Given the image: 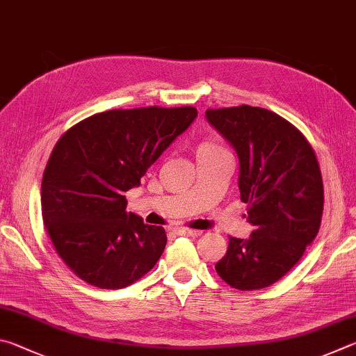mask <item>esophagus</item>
<instances>
[{"mask_svg":"<svg viewBox=\"0 0 356 356\" xmlns=\"http://www.w3.org/2000/svg\"><path fill=\"white\" fill-rule=\"evenodd\" d=\"M175 233L179 234V236H189V238H197L200 232H197V229H191V228H177L175 229Z\"/></svg>","mask_w":356,"mask_h":356,"instance_id":"obj_1","label":"esophagus"}]
</instances>
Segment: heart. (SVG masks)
<instances>
[{
  "mask_svg": "<svg viewBox=\"0 0 356 356\" xmlns=\"http://www.w3.org/2000/svg\"><path fill=\"white\" fill-rule=\"evenodd\" d=\"M223 149L220 145H217L213 140H202L197 145V158H202V156H213V154H219L223 153Z\"/></svg>",
  "mask_w": 356,
  "mask_h": 356,
  "instance_id": "heart-1",
  "label": "heart"
}]
</instances>
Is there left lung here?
Returning <instances> with one entry per match:
<instances>
[{"label": "left lung", "instance_id": "obj_1", "mask_svg": "<svg viewBox=\"0 0 356 356\" xmlns=\"http://www.w3.org/2000/svg\"><path fill=\"white\" fill-rule=\"evenodd\" d=\"M207 118L239 156L241 200L254 227L248 239L229 236L216 270L234 289L267 288L298 263L319 233V162L307 137L269 109L248 104L208 109Z\"/></svg>", "mask_w": 356, "mask_h": 356}]
</instances>
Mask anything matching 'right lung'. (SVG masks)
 <instances>
[{
	"label": "right lung",
	"instance_id": "1",
	"mask_svg": "<svg viewBox=\"0 0 356 356\" xmlns=\"http://www.w3.org/2000/svg\"><path fill=\"white\" fill-rule=\"evenodd\" d=\"M195 117L192 106L111 109L56 142L42 178V217L74 275L95 288L122 289L158 263L164 228L127 213L124 194Z\"/></svg>",
	"mask_w": 356,
	"mask_h": 356
}]
</instances>
